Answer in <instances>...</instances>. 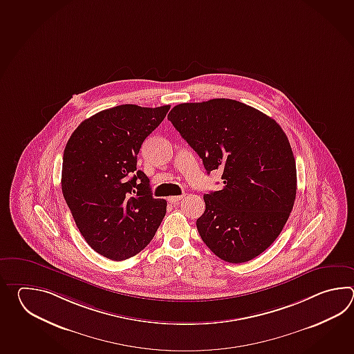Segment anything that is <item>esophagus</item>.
Listing matches in <instances>:
<instances>
[{
  "mask_svg": "<svg viewBox=\"0 0 354 354\" xmlns=\"http://www.w3.org/2000/svg\"><path fill=\"white\" fill-rule=\"evenodd\" d=\"M182 198H183V196H172V197H168V201L171 203H174V205H177Z\"/></svg>",
  "mask_w": 354,
  "mask_h": 354,
  "instance_id": "esophagus-1",
  "label": "esophagus"
}]
</instances>
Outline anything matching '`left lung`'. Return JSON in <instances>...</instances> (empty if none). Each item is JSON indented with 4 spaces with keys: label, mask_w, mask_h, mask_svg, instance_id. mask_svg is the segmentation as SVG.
Masks as SVG:
<instances>
[{
    "label": "left lung",
    "mask_w": 354,
    "mask_h": 354,
    "mask_svg": "<svg viewBox=\"0 0 354 354\" xmlns=\"http://www.w3.org/2000/svg\"><path fill=\"white\" fill-rule=\"evenodd\" d=\"M168 120L207 174L223 171V188L205 194V212L196 221L203 243L229 263L263 253L282 232L296 197V163L285 131L230 98L180 104Z\"/></svg>",
    "instance_id": "obj_1"
}]
</instances>
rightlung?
Segmentation results:
<instances>
[{
	"mask_svg": "<svg viewBox=\"0 0 354 354\" xmlns=\"http://www.w3.org/2000/svg\"><path fill=\"white\" fill-rule=\"evenodd\" d=\"M169 109L115 106L82 121L67 142L62 192L84 241L109 259L143 250L166 215V200L151 196L136 159Z\"/></svg>",
	"mask_w": 354,
	"mask_h": 354,
	"instance_id": "right-lung-1",
	"label": "right lung"
}]
</instances>
